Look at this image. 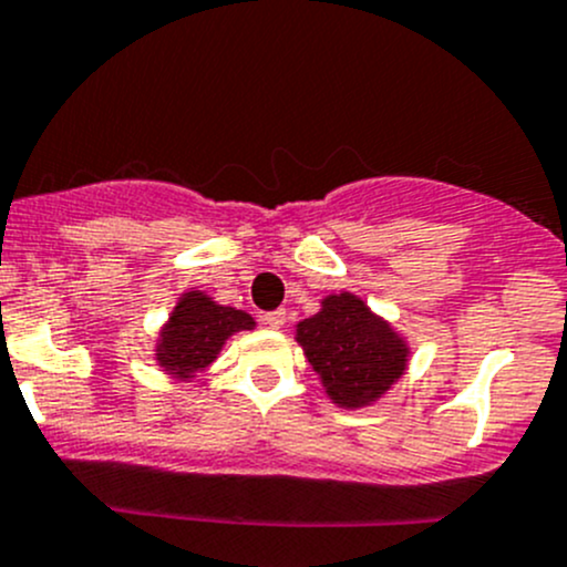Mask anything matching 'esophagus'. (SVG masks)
<instances>
[{
  "mask_svg": "<svg viewBox=\"0 0 567 567\" xmlns=\"http://www.w3.org/2000/svg\"><path fill=\"white\" fill-rule=\"evenodd\" d=\"M262 323H266L268 329H282V326H285V312L282 310L266 312V316H262Z\"/></svg>",
  "mask_w": 567,
  "mask_h": 567,
  "instance_id": "1",
  "label": "esophagus"
}]
</instances>
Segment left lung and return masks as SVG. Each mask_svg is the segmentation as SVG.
<instances>
[{
  "mask_svg": "<svg viewBox=\"0 0 567 567\" xmlns=\"http://www.w3.org/2000/svg\"><path fill=\"white\" fill-rule=\"evenodd\" d=\"M296 342L340 409H362L384 398L411 357L409 342L390 320L348 290L326 296L316 316L299 320Z\"/></svg>",
  "mask_w": 567,
  "mask_h": 567,
  "instance_id": "obj_1",
  "label": "left lung"
}]
</instances>
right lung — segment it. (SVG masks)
I'll return each mask as SVG.
<instances>
[{
  "label": "right lung",
  "instance_id": "1",
  "mask_svg": "<svg viewBox=\"0 0 567 567\" xmlns=\"http://www.w3.org/2000/svg\"><path fill=\"white\" fill-rule=\"evenodd\" d=\"M255 329V318L236 307L216 305L203 290H186L156 340V362L175 381H192L216 362L236 331Z\"/></svg>",
  "mask_w": 567,
  "mask_h": 567
}]
</instances>
